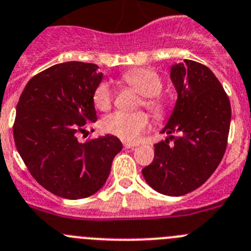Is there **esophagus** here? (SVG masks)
I'll return each mask as SVG.
<instances>
[{"label":"esophagus","instance_id":"obj_1","mask_svg":"<svg viewBox=\"0 0 251 251\" xmlns=\"http://www.w3.org/2000/svg\"><path fill=\"white\" fill-rule=\"evenodd\" d=\"M137 146H138L137 143H124L123 144V147L126 149H134Z\"/></svg>","mask_w":251,"mask_h":251}]
</instances>
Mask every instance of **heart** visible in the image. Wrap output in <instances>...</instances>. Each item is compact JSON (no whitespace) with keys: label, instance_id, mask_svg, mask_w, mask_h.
I'll use <instances>...</instances> for the list:
<instances>
[{"label":"heart","instance_id":"obj_1","mask_svg":"<svg viewBox=\"0 0 251 251\" xmlns=\"http://www.w3.org/2000/svg\"><path fill=\"white\" fill-rule=\"evenodd\" d=\"M122 82L143 96L141 104L148 109L151 116L163 119L168 113V103L159 97L163 88V80L155 71L149 68H134L123 73ZM94 105L100 110H108L112 107V91L107 82H100L93 91L92 96ZM149 118L144 112L124 113L116 112L104 117L102 121V129L105 133L116 135L122 141H134L141 133L148 128Z\"/></svg>","mask_w":251,"mask_h":251}]
</instances>
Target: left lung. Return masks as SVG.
Listing matches in <instances>:
<instances>
[{
	"instance_id": "left-lung-1",
	"label": "left lung",
	"mask_w": 251,
	"mask_h": 251,
	"mask_svg": "<svg viewBox=\"0 0 251 251\" xmlns=\"http://www.w3.org/2000/svg\"><path fill=\"white\" fill-rule=\"evenodd\" d=\"M178 100L154 144V159L142 169L154 190L171 197L188 194L214 173L222 162L230 128L231 107L224 88L206 66L190 59L172 66Z\"/></svg>"
}]
</instances>
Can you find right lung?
<instances>
[{
  "label": "right lung",
  "instance_id": "obj_1",
  "mask_svg": "<svg viewBox=\"0 0 251 251\" xmlns=\"http://www.w3.org/2000/svg\"><path fill=\"white\" fill-rule=\"evenodd\" d=\"M102 78L97 64H54L28 80L17 103L16 148L32 176L58 197L82 199L98 192L123 147L109 134L78 139L97 121L92 96Z\"/></svg>",
  "mask_w": 251,
  "mask_h": 251
}]
</instances>
